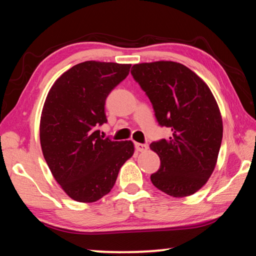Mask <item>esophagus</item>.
Instances as JSON below:
<instances>
[{
    "label": "esophagus",
    "mask_w": 256,
    "mask_h": 256,
    "mask_svg": "<svg viewBox=\"0 0 256 256\" xmlns=\"http://www.w3.org/2000/svg\"><path fill=\"white\" fill-rule=\"evenodd\" d=\"M136 149L138 152H146L149 149L148 144H136Z\"/></svg>",
    "instance_id": "obj_1"
}]
</instances>
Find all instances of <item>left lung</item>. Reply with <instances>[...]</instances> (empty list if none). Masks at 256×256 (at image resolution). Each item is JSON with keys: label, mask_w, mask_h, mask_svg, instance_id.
<instances>
[{"label": "left lung", "mask_w": 256, "mask_h": 256, "mask_svg": "<svg viewBox=\"0 0 256 256\" xmlns=\"http://www.w3.org/2000/svg\"><path fill=\"white\" fill-rule=\"evenodd\" d=\"M131 73L159 124L172 132L150 144L160 158L151 182L170 196H192L214 172L222 146V118L214 94L196 73L172 60L134 64Z\"/></svg>", "instance_id": "1"}]
</instances>
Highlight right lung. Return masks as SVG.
<instances>
[{"instance_id":"obj_1","label":"right lung","mask_w":256,"mask_h":256,"mask_svg":"<svg viewBox=\"0 0 256 256\" xmlns=\"http://www.w3.org/2000/svg\"><path fill=\"white\" fill-rule=\"evenodd\" d=\"M131 64L86 60L54 82L42 106L40 138L52 175L72 200L96 202L110 192L134 154L132 141L104 138L105 100Z\"/></svg>"}]
</instances>
